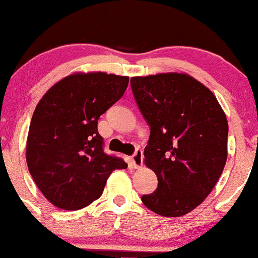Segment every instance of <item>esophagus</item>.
<instances>
[{
	"instance_id": "obj_1",
	"label": "esophagus",
	"mask_w": 258,
	"mask_h": 258,
	"mask_svg": "<svg viewBox=\"0 0 258 258\" xmlns=\"http://www.w3.org/2000/svg\"><path fill=\"white\" fill-rule=\"evenodd\" d=\"M131 165L133 168H141L143 165V152L137 149L136 153L131 156Z\"/></svg>"
}]
</instances>
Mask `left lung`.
<instances>
[{"instance_id":"obj_1","label":"left lung","mask_w":258,"mask_h":258,"mask_svg":"<svg viewBox=\"0 0 258 258\" xmlns=\"http://www.w3.org/2000/svg\"><path fill=\"white\" fill-rule=\"evenodd\" d=\"M131 87L150 126L144 162L159 182L142 201L165 217L184 216L206 199L223 172L226 114L215 94L186 74L137 76Z\"/></svg>"}]
</instances>
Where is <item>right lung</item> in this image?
Segmentation results:
<instances>
[{"label":"right lung","instance_id":"1","mask_svg":"<svg viewBox=\"0 0 258 258\" xmlns=\"http://www.w3.org/2000/svg\"><path fill=\"white\" fill-rule=\"evenodd\" d=\"M127 76L76 73L53 85L35 109L26 164L41 193L63 210L84 209L102 195L114 170L126 168L103 150L98 119L119 100Z\"/></svg>","mask_w":258,"mask_h":258}]
</instances>
